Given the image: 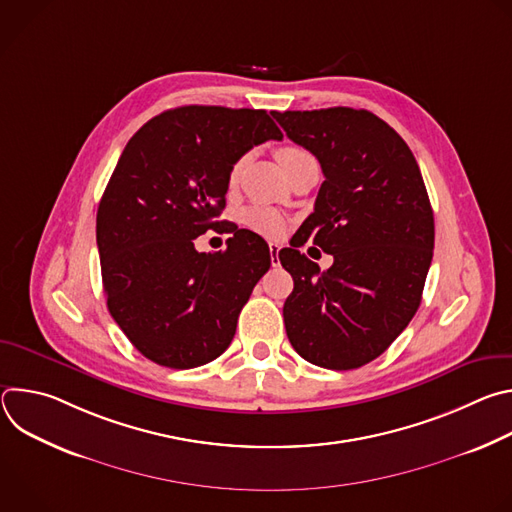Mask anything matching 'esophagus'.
<instances>
[{"instance_id":"esophagus-1","label":"esophagus","mask_w":512,"mask_h":512,"mask_svg":"<svg viewBox=\"0 0 512 512\" xmlns=\"http://www.w3.org/2000/svg\"><path fill=\"white\" fill-rule=\"evenodd\" d=\"M279 245L277 243H269V251H271V261L273 265H279Z\"/></svg>"}]
</instances>
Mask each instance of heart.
Wrapping results in <instances>:
<instances>
[{"mask_svg": "<svg viewBox=\"0 0 512 512\" xmlns=\"http://www.w3.org/2000/svg\"><path fill=\"white\" fill-rule=\"evenodd\" d=\"M304 154H306V152H304L302 148H296V145H281V148L275 152V156H277V160H279L281 166H285L287 162L296 160V158H300V156H304ZM239 172H241V162H237V164L233 166V170H231V182L237 180ZM241 223H243L247 229H251V231H255V233H259V235H265V237H277V235H281L283 229H285L281 214L275 212V210H271V208H267V206H249V208H245L243 214H241Z\"/></svg>", "mask_w": 512, "mask_h": 512, "instance_id": "b5f03b06", "label": "heart"}]
</instances>
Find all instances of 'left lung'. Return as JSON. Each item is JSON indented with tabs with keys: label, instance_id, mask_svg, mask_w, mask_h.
Listing matches in <instances>:
<instances>
[{
	"label": "left lung",
	"instance_id": "1",
	"mask_svg": "<svg viewBox=\"0 0 512 512\" xmlns=\"http://www.w3.org/2000/svg\"><path fill=\"white\" fill-rule=\"evenodd\" d=\"M285 135L324 172L314 212L279 261L294 277L285 332L316 367L358 369L381 356L415 316L433 257V210L403 137L364 109L273 111ZM335 257L320 272L299 247Z\"/></svg>",
	"mask_w": 512,
	"mask_h": 512
}]
</instances>
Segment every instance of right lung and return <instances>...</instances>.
<instances>
[{
  "instance_id": "obj_1",
  "label": "right lung",
  "mask_w": 512,
  "mask_h": 512,
  "mask_svg": "<svg viewBox=\"0 0 512 512\" xmlns=\"http://www.w3.org/2000/svg\"><path fill=\"white\" fill-rule=\"evenodd\" d=\"M281 137L263 109L186 105L127 141L97 210L103 289L123 334L160 367L194 369L229 348L271 253L247 229L218 253L194 239L225 225L233 166Z\"/></svg>"
}]
</instances>
